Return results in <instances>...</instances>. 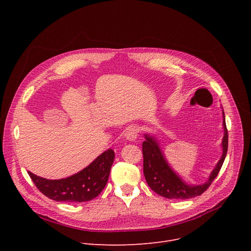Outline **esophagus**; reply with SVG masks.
I'll use <instances>...</instances> for the list:
<instances>
[{
    "mask_svg": "<svg viewBox=\"0 0 251 251\" xmlns=\"http://www.w3.org/2000/svg\"><path fill=\"white\" fill-rule=\"evenodd\" d=\"M138 129L136 128V127H133V126H131V127H128L127 129H126V132H125V137L128 139V140H135L136 138H137V136H138Z\"/></svg>",
    "mask_w": 251,
    "mask_h": 251,
    "instance_id": "34e87169",
    "label": "esophagus"
}]
</instances>
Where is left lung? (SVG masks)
<instances>
[{"mask_svg":"<svg viewBox=\"0 0 251 251\" xmlns=\"http://www.w3.org/2000/svg\"><path fill=\"white\" fill-rule=\"evenodd\" d=\"M223 115V125L224 130H225L222 141L223 155L208 180L201 185L189 186L186 183H184L168 166L155 140L151 136L146 135L147 140L142 142L143 174L151 190L169 200H187L201 195L210 186V184L213 183L220 172L228 151V130L224 112Z\"/></svg>","mask_w":251,"mask_h":251,"instance_id":"8db88e82","label":"left lung"}]
</instances>
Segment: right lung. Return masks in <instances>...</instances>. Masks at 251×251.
<instances>
[{
    "label": "right lung",
    "instance_id": "1",
    "mask_svg": "<svg viewBox=\"0 0 251 251\" xmlns=\"http://www.w3.org/2000/svg\"><path fill=\"white\" fill-rule=\"evenodd\" d=\"M113 150L103 151L80 172L60 180H48L28 172L36 188L55 201L84 202L96 199L108 182L114 162Z\"/></svg>",
    "mask_w": 251,
    "mask_h": 251
}]
</instances>
